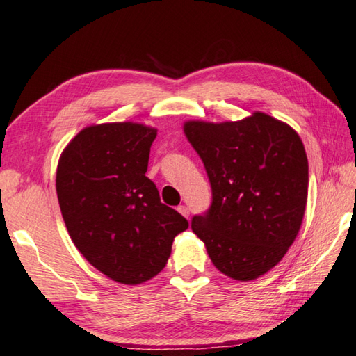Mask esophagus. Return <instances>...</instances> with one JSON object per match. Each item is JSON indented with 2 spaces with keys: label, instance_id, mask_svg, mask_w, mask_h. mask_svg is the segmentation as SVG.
Here are the masks:
<instances>
[{
  "label": "esophagus",
  "instance_id": "esophagus-1",
  "mask_svg": "<svg viewBox=\"0 0 356 356\" xmlns=\"http://www.w3.org/2000/svg\"><path fill=\"white\" fill-rule=\"evenodd\" d=\"M177 210H179L180 215H184L185 218L190 216V210H188V207H186V205H179Z\"/></svg>",
  "mask_w": 356,
  "mask_h": 356
}]
</instances>
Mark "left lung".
I'll return each instance as SVG.
<instances>
[{
	"label": "left lung",
	"mask_w": 356,
	"mask_h": 356,
	"mask_svg": "<svg viewBox=\"0 0 356 356\" xmlns=\"http://www.w3.org/2000/svg\"><path fill=\"white\" fill-rule=\"evenodd\" d=\"M186 138L211 185V205L191 229L211 263L248 282L279 263L299 234L308 195V160L299 135L255 112L241 121H186Z\"/></svg>",
	"instance_id": "1"
}]
</instances>
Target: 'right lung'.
Masks as SVG:
<instances>
[{"label":"right lung","instance_id":"add662e5","mask_svg":"<svg viewBox=\"0 0 356 356\" xmlns=\"http://www.w3.org/2000/svg\"><path fill=\"white\" fill-rule=\"evenodd\" d=\"M156 135L131 121L88 126L57 165V199L71 240L90 264L124 285L157 275L174 238L188 229L146 177Z\"/></svg>","mask_w":356,"mask_h":356}]
</instances>
